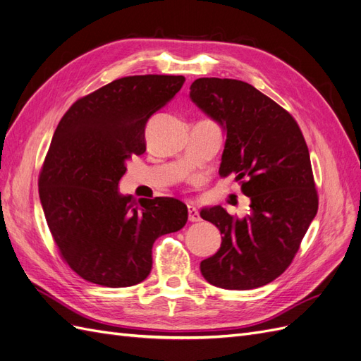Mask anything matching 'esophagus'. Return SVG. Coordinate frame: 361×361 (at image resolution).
Instances as JSON below:
<instances>
[{"mask_svg":"<svg viewBox=\"0 0 361 361\" xmlns=\"http://www.w3.org/2000/svg\"><path fill=\"white\" fill-rule=\"evenodd\" d=\"M188 220L191 223H197L200 221V215H199V211L195 209V207L192 204H188Z\"/></svg>","mask_w":361,"mask_h":361,"instance_id":"obj_1","label":"esophagus"}]
</instances>
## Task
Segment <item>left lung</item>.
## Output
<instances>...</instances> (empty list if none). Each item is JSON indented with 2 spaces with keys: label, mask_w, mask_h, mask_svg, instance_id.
<instances>
[{
  "label": "left lung",
  "mask_w": 361,
  "mask_h": 361,
  "mask_svg": "<svg viewBox=\"0 0 361 361\" xmlns=\"http://www.w3.org/2000/svg\"><path fill=\"white\" fill-rule=\"evenodd\" d=\"M190 97L226 129L218 173L235 174L251 200L243 220L221 206L200 212L223 235L202 276L223 289L260 288L288 269L318 212L307 145L292 114L248 82L199 78Z\"/></svg>",
  "instance_id": "1"
}]
</instances>
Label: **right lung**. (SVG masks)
<instances>
[{
  "instance_id": "1",
  "label": "right lung",
  "mask_w": 361,
  "mask_h": 361,
  "mask_svg": "<svg viewBox=\"0 0 361 361\" xmlns=\"http://www.w3.org/2000/svg\"><path fill=\"white\" fill-rule=\"evenodd\" d=\"M182 75L123 76L80 97L60 120L39 174V195L61 259L87 281L126 288L152 269V247L187 224L171 197L120 195L125 162L146 152L150 116L182 89Z\"/></svg>"
}]
</instances>
